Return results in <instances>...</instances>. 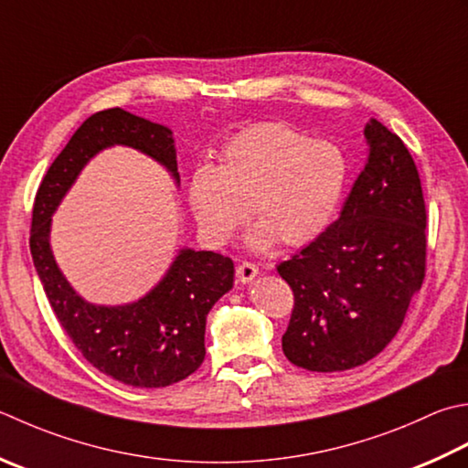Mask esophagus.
<instances>
[{
    "label": "esophagus",
    "instance_id": "esophagus-1",
    "mask_svg": "<svg viewBox=\"0 0 468 468\" xmlns=\"http://www.w3.org/2000/svg\"><path fill=\"white\" fill-rule=\"evenodd\" d=\"M255 276H258V265L251 261H243L237 265V278H239L243 283H250Z\"/></svg>",
    "mask_w": 468,
    "mask_h": 468
}]
</instances>
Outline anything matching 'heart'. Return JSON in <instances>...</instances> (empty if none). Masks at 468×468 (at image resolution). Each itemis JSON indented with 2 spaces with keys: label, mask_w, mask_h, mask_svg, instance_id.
Returning <instances> with one entry per match:
<instances>
[{
  "label": "heart",
  "mask_w": 468,
  "mask_h": 468,
  "mask_svg": "<svg viewBox=\"0 0 468 468\" xmlns=\"http://www.w3.org/2000/svg\"><path fill=\"white\" fill-rule=\"evenodd\" d=\"M346 158L336 144L308 140L286 123H258L225 145L218 166H200L188 182V205L208 241L223 243L247 215L258 225L253 250L306 245L324 231L341 203Z\"/></svg>",
  "instance_id": "1"
}]
</instances>
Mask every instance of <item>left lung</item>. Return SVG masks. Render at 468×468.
Masks as SVG:
<instances>
[{"label":"left lung","instance_id":"8db88e82","mask_svg":"<svg viewBox=\"0 0 468 468\" xmlns=\"http://www.w3.org/2000/svg\"><path fill=\"white\" fill-rule=\"evenodd\" d=\"M341 217L278 263L294 292L282 349L296 367L331 373L379 355L426 276V205L406 144L378 119Z\"/></svg>","mask_w":468,"mask_h":468}]
</instances>
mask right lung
<instances>
[{"mask_svg":"<svg viewBox=\"0 0 468 468\" xmlns=\"http://www.w3.org/2000/svg\"><path fill=\"white\" fill-rule=\"evenodd\" d=\"M112 145H130L178 178L168 127L113 107L90 115L57 155L36 192L30 251L52 313L79 353L101 373L132 388H166L205 361L208 310L233 288V260L215 251L180 250L166 276L132 304L95 306L62 276L50 250L52 213L85 164Z\"/></svg>","mask_w":468,"mask_h":468,"instance_id":"add662e5","label":"right lung"}]
</instances>
